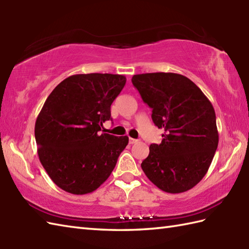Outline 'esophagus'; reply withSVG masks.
<instances>
[{
    "label": "esophagus",
    "mask_w": 249,
    "mask_h": 249,
    "mask_svg": "<svg viewBox=\"0 0 249 249\" xmlns=\"http://www.w3.org/2000/svg\"><path fill=\"white\" fill-rule=\"evenodd\" d=\"M138 141L137 139H134V138H129V144H134V143H136V142Z\"/></svg>",
    "instance_id": "obj_1"
}]
</instances>
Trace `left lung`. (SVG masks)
I'll return each instance as SVG.
<instances>
[{"label": "left lung", "mask_w": 249, "mask_h": 249, "mask_svg": "<svg viewBox=\"0 0 249 249\" xmlns=\"http://www.w3.org/2000/svg\"><path fill=\"white\" fill-rule=\"evenodd\" d=\"M131 82L152 108L154 124L165 130L161 143L150 145L142 170L163 192H187L208 172L218 145L212 104L179 73H140L134 75Z\"/></svg>", "instance_id": "obj_1"}]
</instances>
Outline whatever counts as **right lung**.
I'll use <instances>...</instances> for the list:
<instances>
[{"label": "right lung", "mask_w": 249, "mask_h": 249, "mask_svg": "<svg viewBox=\"0 0 249 249\" xmlns=\"http://www.w3.org/2000/svg\"><path fill=\"white\" fill-rule=\"evenodd\" d=\"M126 77L79 73L57 84L35 123L39 160L53 183L72 195L96 190L128 144V137L102 133Z\"/></svg>", "instance_id": "1"}]
</instances>
